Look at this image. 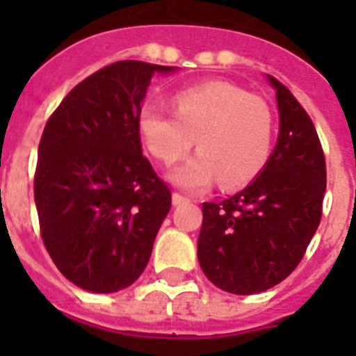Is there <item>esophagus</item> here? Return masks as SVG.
I'll use <instances>...</instances> for the list:
<instances>
[{"label": "esophagus", "mask_w": 356, "mask_h": 356, "mask_svg": "<svg viewBox=\"0 0 356 356\" xmlns=\"http://www.w3.org/2000/svg\"><path fill=\"white\" fill-rule=\"evenodd\" d=\"M172 201H173V205L177 207V205H183V203H188L190 200H188V197H186V195L179 194V192H173Z\"/></svg>", "instance_id": "esophagus-1"}]
</instances>
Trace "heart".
<instances>
[{
    "mask_svg": "<svg viewBox=\"0 0 356 356\" xmlns=\"http://www.w3.org/2000/svg\"><path fill=\"white\" fill-rule=\"evenodd\" d=\"M140 134L151 155L173 164L194 145L197 155L175 170L173 181L201 190L218 177L222 188L251 183L270 159L273 113L264 97L231 83L179 92L173 111L159 99L140 108Z\"/></svg>",
    "mask_w": 356,
    "mask_h": 356,
    "instance_id": "obj_1",
    "label": "heart"
}]
</instances>
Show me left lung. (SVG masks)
Instances as JSON below:
<instances>
[{
  "label": "left lung",
  "instance_id": "obj_1",
  "mask_svg": "<svg viewBox=\"0 0 356 356\" xmlns=\"http://www.w3.org/2000/svg\"><path fill=\"white\" fill-rule=\"evenodd\" d=\"M279 140L262 173L242 192L203 203L197 259L207 279L238 296L264 292L292 273L321 220L323 147L301 103L270 75Z\"/></svg>",
  "mask_w": 356,
  "mask_h": 356
}]
</instances>
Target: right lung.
Here are the masks:
<instances>
[{"mask_svg":"<svg viewBox=\"0 0 356 356\" xmlns=\"http://www.w3.org/2000/svg\"><path fill=\"white\" fill-rule=\"evenodd\" d=\"M120 60L81 81L49 116L35 172L42 242L83 290L133 284L172 207V192L142 153L140 103L155 72Z\"/></svg>","mask_w":356,"mask_h":356,"instance_id":"obj_1","label":"right lung"}]
</instances>
